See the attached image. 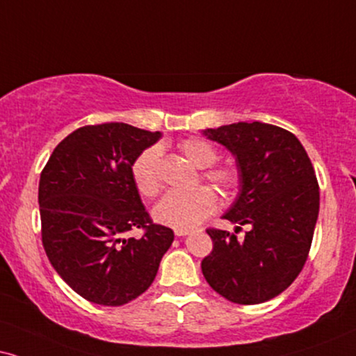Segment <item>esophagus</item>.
I'll list each match as a JSON object with an SVG mask.
<instances>
[{"label": "esophagus", "instance_id": "1", "mask_svg": "<svg viewBox=\"0 0 356 356\" xmlns=\"http://www.w3.org/2000/svg\"><path fill=\"white\" fill-rule=\"evenodd\" d=\"M192 232H193L192 228H175V230H174L175 236H186V235H188V233H192Z\"/></svg>", "mask_w": 356, "mask_h": 356}]
</instances>
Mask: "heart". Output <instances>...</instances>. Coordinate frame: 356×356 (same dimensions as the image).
<instances>
[{
  "instance_id": "b5f03b06",
  "label": "heart",
  "mask_w": 356,
  "mask_h": 356,
  "mask_svg": "<svg viewBox=\"0 0 356 356\" xmlns=\"http://www.w3.org/2000/svg\"><path fill=\"white\" fill-rule=\"evenodd\" d=\"M179 149L195 168L202 177L217 187L225 197H230L240 187L241 175L235 165L215 164L217 149L199 138H191L179 145ZM159 147H147L133 163V181L138 192L145 197H154L161 191ZM217 209V195L209 187H195L192 191H172L154 209V218L172 228H192L205 220Z\"/></svg>"
}]
</instances>
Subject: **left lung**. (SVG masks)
<instances>
[{"label": "left lung", "mask_w": 356, "mask_h": 356, "mask_svg": "<svg viewBox=\"0 0 356 356\" xmlns=\"http://www.w3.org/2000/svg\"><path fill=\"white\" fill-rule=\"evenodd\" d=\"M204 134L235 156L240 193L223 218L250 230L238 240L209 228L213 250L202 259V273L232 302H266L294 282L307 261L321 200L316 170L299 139L279 126L241 121Z\"/></svg>", "instance_id": "8db88e82"}]
</instances>
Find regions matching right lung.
Wrapping results in <instances>:
<instances>
[{
    "instance_id": "add662e5",
    "label": "right lung",
    "mask_w": 356,
    "mask_h": 356,
    "mask_svg": "<svg viewBox=\"0 0 356 356\" xmlns=\"http://www.w3.org/2000/svg\"><path fill=\"white\" fill-rule=\"evenodd\" d=\"M161 133L88 124L58 143L39 181L42 245L58 276L83 299L128 304L154 281L174 232L151 220L133 163ZM139 227L143 235L126 237Z\"/></svg>"
}]
</instances>
